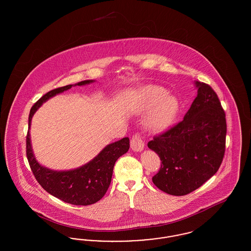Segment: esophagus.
I'll return each mask as SVG.
<instances>
[{
    "instance_id": "esophagus-1",
    "label": "esophagus",
    "mask_w": 251,
    "mask_h": 251,
    "mask_svg": "<svg viewBox=\"0 0 251 251\" xmlns=\"http://www.w3.org/2000/svg\"><path fill=\"white\" fill-rule=\"evenodd\" d=\"M143 140L138 133L134 134L131 140V148L133 151H142L144 150Z\"/></svg>"
}]
</instances>
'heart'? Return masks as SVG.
Instances as JSON below:
<instances>
[{"mask_svg": "<svg viewBox=\"0 0 251 251\" xmlns=\"http://www.w3.org/2000/svg\"><path fill=\"white\" fill-rule=\"evenodd\" d=\"M132 109L136 114L150 111L144 119L145 128L152 133H163L169 130L179 112V100L167 95V91L158 85L149 84L136 92Z\"/></svg>", "mask_w": 251, "mask_h": 251, "instance_id": "obj_1", "label": "heart"}]
</instances>
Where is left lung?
Returning <instances> with one entry per match:
<instances>
[{
  "mask_svg": "<svg viewBox=\"0 0 251 251\" xmlns=\"http://www.w3.org/2000/svg\"><path fill=\"white\" fill-rule=\"evenodd\" d=\"M194 84L198 94L183 120L148 143L162 161L152 181L172 196L201 187L216 173L225 153L226 115L219 99L210 85Z\"/></svg>",
  "mask_w": 251,
  "mask_h": 251,
  "instance_id": "1",
  "label": "left lung"
}]
</instances>
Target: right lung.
Returning <instances> with one entry per match:
<instances>
[{
    "label": "right lung",
    "mask_w": 251,
    "mask_h": 251,
    "mask_svg": "<svg viewBox=\"0 0 251 251\" xmlns=\"http://www.w3.org/2000/svg\"><path fill=\"white\" fill-rule=\"evenodd\" d=\"M95 80H85L50 90L41 97L29 115V130L32 119L38 108L50 98L71 89L72 86L85 85ZM130 148L129 137L105 146L91 161L82 167L70 170H54L40 165L34 154L30 131L26 137V154L29 165L38 183L49 194L73 205H90L99 201L108 190L116 161L125 154Z\"/></svg>",
    "instance_id": "1"
}]
</instances>
